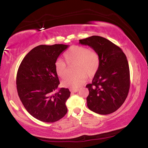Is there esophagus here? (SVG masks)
I'll return each mask as SVG.
<instances>
[{
	"label": "esophagus",
	"instance_id": "esophagus-1",
	"mask_svg": "<svg viewBox=\"0 0 148 148\" xmlns=\"http://www.w3.org/2000/svg\"><path fill=\"white\" fill-rule=\"evenodd\" d=\"M78 89H70V91L72 92V93H74V92H76L78 91Z\"/></svg>",
	"mask_w": 148,
	"mask_h": 148
}]
</instances>
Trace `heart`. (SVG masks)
Instances as JSON below:
<instances>
[{
	"label": "heart",
	"mask_w": 148,
	"mask_h": 148,
	"mask_svg": "<svg viewBox=\"0 0 148 148\" xmlns=\"http://www.w3.org/2000/svg\"><path fill=\"white\" fill-rule=\"evenodd\" d=\"M64 58L69 64L75 62L74 71L76 72L62 82V86L65 87H79L84 84L87 77H93L99 69V54L97 51L88 49L85 46H72L64 53ZM55 71L57 76L62 79L69 75L68 67L61 60H57L56 62Z\"/></svg>",
	"instance_id": "b5f03b06"
}]
</instances>
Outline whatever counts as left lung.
Returning a JSON list of instances; mask_svg holds the SVG:
<instances>
[{
  "label": "left lung",
  "mask_w": 148,
  "mask_h": 148,
  "mask_svg": "<svg viewBox=\"0 0 148 148\" xmlns=\"http://www.w3.org/2000/svg\"><path fill=\"white\" fill-rule=\"evenodd\" d=\"M91 47L100 57V66L92 83L87 84V107L95 113L107 115L123 104L130 88V72L127 57L119 47L99 36L79 40Z\"/></svg>",
  "instance_id": "left-lung-1"
}]
</instances>
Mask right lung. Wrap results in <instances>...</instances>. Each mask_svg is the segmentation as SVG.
Masks as SVG:
<instances>
[{
    "instance_id": "obj_1",
    "label": "right lung",
    "mask_w": 148,
    "mask_h": 148,
    "mask_svg": "<svg viewBox=\"0 0 148 148\" xmlns=\"http://www.w3.org/2000/svg\"><path fill=\"white\" fill-rule=\"evenodd\" d=\"M68 45H40L24 57L17 71V93L27 111L39 121L53 123L67 113L66 102L71 95L60 84L55 63Z\"/></svg>"
}]
</instances>
